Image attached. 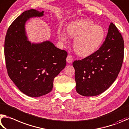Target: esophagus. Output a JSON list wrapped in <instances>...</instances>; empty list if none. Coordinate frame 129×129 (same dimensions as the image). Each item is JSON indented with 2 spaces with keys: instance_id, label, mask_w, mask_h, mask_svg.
<instances>
[{
  "instance_id": "34e87169",
  "label": "esophagus",
  "mask_w": 129,
  "mask_h": 129,
  "mask_svg": "<svg viewBox=\"0 0 129 129\" xmlns=\"http://www.w3.org/2000/svg\"><path fill=\"white\" fill-rule=\"evenodd\" d=\"M66 60L67 63H71L73 62V57L71 55H68L67 56V58H66Z\"/></svg>"
}]
</instances>
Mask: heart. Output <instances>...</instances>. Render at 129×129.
<instances>
[{"mask_svg": "<svg viewBox=\"0 0 129 129\" xmlns=\"http://www.w3.org/2000/svg\"><path fill=\"white\" fill-rule=\"evenodd\" d=\"M67 32L59 28L57 35L62 43L67 42L69 37L75 38L74 49L79 55L86 56L98 50L104 42L106 33L104 28L96 25L89 19H80L69 22L67 26Z\"/></svg>", "mask_w": 129, "mask_h": 129, "instance_id": "b5f03b06", "label": "heart"}]
</instances>
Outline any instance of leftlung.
<instances>
[{
	"mask_svg": "<svg viewBox=\"0 0 129 129\" xmlns=\"http://www.w3.org/2000/svg\"><path fill=\"white\" fill-rule=\"evenodd\" d=\"M123 54L122 36L111 22L100 49L83 59L73 62L76 92L84 96H93L105 91L118 76Z\"/></svg>",
	"mask_w": 129,
	"mask_h": 129,
	"instance_id": "left-lung-1",
	"label": "left lung"
}]
</instances>
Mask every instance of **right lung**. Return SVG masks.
Masks as SVG:
<instances>
[{
	"mask_svg": "<svg viewBox=\"0 0 129 129\" xmlns=\"http://www.w3.org/2000/svg\"><path fill=\"white\" fill-rule=\"evenodd\" d=\"M44 11H26L12 22L4 41V56L8 76L26 95L37 98L51 91L54 79L66 65L67 53L49 41L31 43L27 40L25 25Z\"/></svg>",
	"mask_w": 129,
	"mask_h": 129,
	"instance_id": "add662e5",
	"label": "right lung"
}]
</instances>
